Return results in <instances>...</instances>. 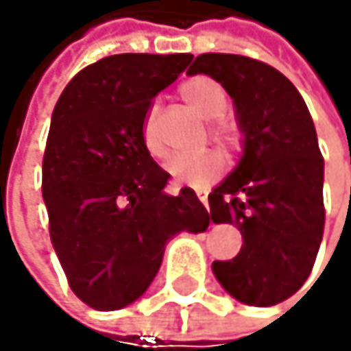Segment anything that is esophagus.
Masks as SVG:
<instances>
[{"mask_svg":"<svg viewBox=\"0 0 351 351\" xmlns=\"http://www.w3.org/2000/svg\"><path fill=\"white\" fill-rule=\"evenodd\" d=\"M195 195H197V199L202 202L204 206H208V195H206V191H202V189H195Z\"/></svg>","mask_w":351,"mask_h":351,"instance_id":"1","label":"esophagus"}]
</instances>
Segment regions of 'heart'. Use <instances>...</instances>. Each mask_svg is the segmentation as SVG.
<instances>
[{
	"label": "heart",
	"mask_w": 351,
	"mask_h": 351,
	"mask_svg": "<svg viewBox=\"0 0 351 351\" xmlns=\"http://www.w3.org/2000/svg\"><path fill=\"white\" fill-rule=\"evenodd\" d=\"M179 92H181L183 101L193 111H197L206 119H215L210 124L213 138L219 145H223L225 149H234V147L240 143V134H238L236 126L223 122V119H217L227 111V105H229V97H227L225 88L208 75H195V77H189L187 82H183ZM141 138H143L147 154L152 158L164 160L168 156L166 147L162 143V136H160L156 109H152L145 115ZM221 170H223V158L219 152H213V149L195 154V156H177L166 164V172L172 183L193 185V187H202V185L215 181L221 174Z\"/></svg>",
	"instance_id": "b5f03b06"
}]
</instances>
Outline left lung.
Masks as SVG:
<instances>
[{
  "mask_svg": "<svg viewBox=\"0 0 351 351\" xmlns=\"http://www.w3.org/2000/svg\"><path fill=\"white\" fill-rule=\"evenodd\" d=\"M187 73L225 88L244 136L238 166L208 195L213 221L236 223L244 242L213 274L240 303L276 305L303 287L324 232V160L312 115L291 80L261 60L208 52Z\"/></svg>",
  "mask_w": 351,
  "mask_h": 351,
  "instance_id": "obj_1",
  "label": "left lung"
}]
</instances>
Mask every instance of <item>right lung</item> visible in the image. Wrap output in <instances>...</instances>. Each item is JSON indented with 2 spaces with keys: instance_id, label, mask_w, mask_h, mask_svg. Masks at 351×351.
Masks as SVG:
<instances>
[{
  "instance_id": "right-lung-1",
  "label": "right lung",
  "mask_w": 351,
  "mask_h": 351,
  "mask_svg": "<svg viewBox=\"0 0 351 351\" xmlns=\"http://www.w3.org/2000/svg\"><path fill=\"white\" fill-rule=\"evenodd\" d=\"M191 58H101L66 84L54 107L42 166L50 240L71 291L101 312L134 303L154 282L168 240L210 223L193 189L166 193L168 172L141 138L152 99Z\"/></svg>"
}]
</instances>
